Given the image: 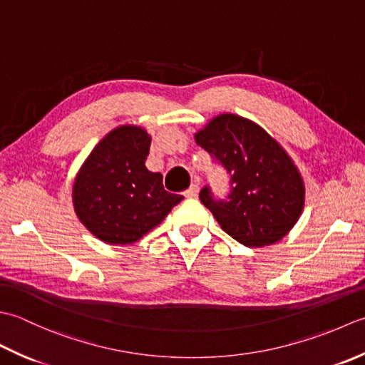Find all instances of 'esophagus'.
Returning a JSON list of instances; mask_svg holds the SVG:
<instances>
[{
    "mask_svg": "<svg viewBox=\"0 0 365 365\" xmlns=\"http://www.w3.org/2000/svg\"><path fill=\"white\" fill-rule=\"evenodd\" d=\"M198 192H200L198 184H192L190 187L184 192V197H187V198H195V197L198 195Z\"/></svg>",
    "mask_w": 365,
    "mask_h": 365,
    "instance_id": "esophagus-1",
    "label": "esophagus"
}]
</instances>
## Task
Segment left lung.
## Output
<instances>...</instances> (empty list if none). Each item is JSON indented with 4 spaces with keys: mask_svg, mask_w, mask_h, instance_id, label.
<instances>
[{
    "mask_svg": "<svg viewBox=\"0 0 365 365\" xmlns=\"http://www.w3.org/2000/svg\"><path fill=\"white\" fill-rule=\"evenodd\" d=\"M195 141L230 176L227 198L214 197L207 185L200 190L222 230L245 247L280 241L306 198L299 170L284 148L258 124L232 113L215 116Z\"/></svg>",
    "mask_w": 365,
    "mask_h": 365,
    "instance_id": "1",
    "label": "left lung"
}]
</instances>
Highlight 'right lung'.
<instances>
[{"label": "right lung", "mask_w": 365, "mask_h": 365, "mask_svg": "<svg viewBox=\"0 0 365 365\" xmlns=\"http://www.w3.org/2000/svg\"><path fill=\"white\" fill-rule=\"evenodd\" d=\"M151 137L120 125L88 155L73 182V210L81 224L107 244H132L165 219L182 195L163 189L162 175L145 167Z\"/></svg>", "instance_id": "add662e5"}]
</instances>
